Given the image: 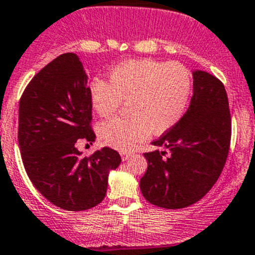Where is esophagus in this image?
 Instances as JSON below:
<instances>
[{"instance_id":"1","label":"esophagus","mask_w":255,"mask_h":255,"mask_svg":"<svg viewBox=\"0 0 255 255\" xmlns=\"http://www.w3.org/2000/svg\"><path fill=\"white\" fill-rule=\"evenodd\" d=\"M121 156H122L123 161H126V160H128L130 156H132V153H130V152H121Z\"/></svg>"}]
</instances>
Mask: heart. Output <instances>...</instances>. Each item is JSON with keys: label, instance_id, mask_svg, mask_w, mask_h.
<instances>
[{"label": "heart", "instance_id": "b5f03b06", "mask_svg": "<svg viewBox=\"0 0 255 255\" xmlns=\"http://www.w3.org/2000/svg\"><path fill=\"white\" fill-rule=\"evenodd\" d=\"M109 82L95 79L90 100L100 117H111L126 102V117L100 123L105 144L129 150L152 132L161 134L183 118L192 94V76L178 62L130 59L109 72Z\"/></svg>", "mask_w": 255, "mask_h": 255}]
</instances>
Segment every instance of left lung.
<instances>
[{
    "mask_svg": "<svg viewBox=\"0 0 255 255\" xmlns=\"http://www.w3.org/2000/svg\"><path fill=\"white\" fill-rule=\"evenodd\" d=\"M231 116L228 94L217 77L193 72V96L183 118L146 152L139 188L152 205L167 210L192 206L210 192L228 159Z\"/></svg>",
    "mask_w": 255,
    "mask_h": 255,
    "instance_id": "obj_1",
    "label": "left lung"
}]
</instances>
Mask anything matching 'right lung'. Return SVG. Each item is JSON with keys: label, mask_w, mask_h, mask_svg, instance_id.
I'll return each mask as SVG.
<instances>
[{"label": "right lung", "mask_w": 255, "mask_h": 255, "mask_svg": "<svg viewBox=\"0 0 255 255\" xmlns=\"http://www.w3.org/2000/svg\"><path fill=\"white\" fill-rule=\"evenodd\" d=\"M93 105L82 63L75 53L57 57L27 84L19 103L17 139L27 176L44 198L67 211L104 199L108 174L121 164L104 147L82 157L76 144L93 142Z\"/></svg>", "instance_id": "1"}]
</instances>
